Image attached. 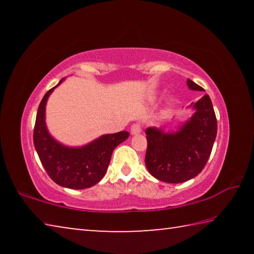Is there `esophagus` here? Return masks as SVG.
Masks as SVG:
<instances>
[{
	"label": "esophagus",
	"mask_w": 254,
	"mask_h": 254,
	"mask_svg": "<svg viewBox=\"0 0 254 254\" xmlns=\"http://www.w3.org/2000/svg\"><path fill=\"white\" fill-rule=\"evenodd\" d=\"M141 132V124L140 123H134L131 127V134H139Z\"/></svg>",
	"instance_id": "34e87169"
}]
</instances>
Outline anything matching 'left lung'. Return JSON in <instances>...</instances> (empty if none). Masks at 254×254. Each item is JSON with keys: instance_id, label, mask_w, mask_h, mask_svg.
Segmentation results:
<instances>
[{"instance_id": "obj_1", "label": "left lung", "mask_w": 254, "mask_h": 254, "mask_svg": "<svg viewBox=\"0 0 254 254\" xmlns=\"http://www.w3.org/2000/svg\"><path fill=\"white\" fill-rule=\"evenodd\" d=\"M192 91L204 88L187 79ZM194 114L176 132L148 127L145 166L154 178L169 184H179L196 177L207 162L217 133V121L212 101L204 95L191 103Z\"/></svg>"}]
</instances>
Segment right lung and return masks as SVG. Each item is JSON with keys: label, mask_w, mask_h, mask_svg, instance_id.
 Masks as SVG:
<instances>
[{"label": "right lung", "mask_w": 254, "mask_h": 254, "mask_svg": "<svg viewBox=\"0 0 254 254\" xmlns=\"http://www.w3.org/2000/svg\"><path fill=\"white\" fill-rule=\"evenodd\" d=\"M49 89L38 107L33 130V143L47 174L59 186L85 189L96 185L109 168L112 153L130 133L121 131L104 134L83 147H66L55 140L46 127V104L54 89Z\"/></svg>", "instance_id": "1"}]
</instances>
